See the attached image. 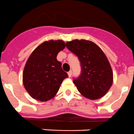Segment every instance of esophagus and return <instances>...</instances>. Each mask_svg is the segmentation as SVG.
Segmentation results:
<instances>
[{"label":"esophagus","instance_id":"esophagus-1","mask_svg":"<svg viewBox=\"0 0 134 134\" xmlns=\"http://www.w3.org/2000/svg\"><path fill=\"white\" fill-rule=\"evenodd\" d=\"M67 74H68V76H69V77H71V74H72V71H71V70L69 71V72L67 73Z\"/></svg>","mask_w":134,"mask_h":134}]
</instances>
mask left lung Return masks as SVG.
<instances>
[{
    "label": "left lung",
    "instance_id": "left-lung-1",
    "mask_svg": "<svg viewBox=\"0 0 134 134\" xmlns=\"http://www.w3.org/2000/svg\"><path fill=\"white\" fill-rule=\"evenodd\" d=\"M67 48L78 57L82 73L74 83L82 95L98 99L108 93L113 82V72L104 52L96 43L85 39L66 43Z\"/></svg>",
    "mask_w": 134,
    "mask_h": 134
}]
</instances>
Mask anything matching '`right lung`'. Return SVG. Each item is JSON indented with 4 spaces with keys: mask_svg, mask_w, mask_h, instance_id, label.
<instances>
[{
    "mask_svg": "<svg viewBox=\"0 0 134 134\" xmlns=\"http://www.w3.org/2000/svg\"><path fill=\"white\" fill-rule=\"evenodd\" d=\"M65 48L62 40L43 42L30 55L23 71L24 88L32 98L40 102L51 99L58 93L68 75L58 61V53Z\"/></svg>",
    "mask_w": 134,
    "mask_h": 134,
    "instance_id": "add662e5",
    "label": "right lung"
}]
</instances>
